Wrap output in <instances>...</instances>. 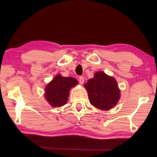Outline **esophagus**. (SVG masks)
Returning <instances> with one entry per match:
<instances>
[{
    "instance_id": "1",
    "label": "esophagus",
    "mask_w": 157,
    "mask_h": 157,
    "mask_svg": "<svg viewBox=\"0 0 157 157\" xmlns=\"http://www.w3.org/2000/svg\"><path fill=\"white\" fill-rule=\"evenodd\" d=\"M78 81H79L80 84H82L84 83V77H81V76H80V77H79V78H78Z\"/></svg>"
}]
</instances>
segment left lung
<instances>
[{"label":"left lung","mask_w":157,"mask_h":157,"mask_svg":"<svg viewBox=\"0 0 157 157\" xmlns=\"http://www.w3.org/2000/svg\"><path fill=\"white\" fill-rule=\"evenodd\" d=\"M84 86L90 103L101 110H109L120 98V90L116 80L101 71L95 73L94 77L89 79Z\"/></svg>","instance_id":"obj_1"}]
</instances>
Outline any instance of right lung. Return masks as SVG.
<instances>
[{
  "label": "right lung",
  "instance_id": "add662e5",
  "mask_svg": "<svg viewBox=\"0 0 157 157\" xmlns=\"http://www.w3.org/2000/svg\"><path fill=\"white\" fill-rule=\"evenodd\" d=\"M77 84L75 78L57 75L46 86L45 98L52 107L63 106L67 101L70 89Z\"/></svg>",
  "mask_w": 157,
  "mask_h": 157
}]
</instances>
